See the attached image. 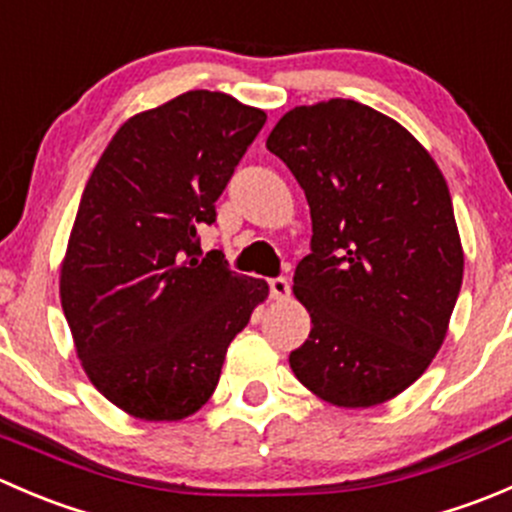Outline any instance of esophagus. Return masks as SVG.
Listing matches in <instances>:
<instances>
[{"mask_svg":"<svg viewBox=\"0 0 512 512\" xmlns=\"http://www.w3.org/2000/svg\"><path fill=\"white\" fill-rule=\"evenodd\" d=\"M270 294H272V299H287L289 297L287 277H275V280H270Z\"/></svg>","mask_w":512,"mask_h":512,"instance_id":"esophagus-1","label":"esophagus"}]
</instances>
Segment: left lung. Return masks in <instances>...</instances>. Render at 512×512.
I'll return each instance as SVG.
<instances>
[{
    "instance_id": "8db88e82",
    "label": "left lung",
    "mask_w": 512,
    "mask_h": 512,
    "mask_svg": "<svg viewBox=\"0 0 512 512\" xmlns=\"http://www.w3.org/2000/svg\"><path fill=\"white\" fill-rule=\"evenodd\" d=\"M312 215L294 297L312 332L299 384L339 409L394 399L428 369L463 282L446 178L401 123L349 98L297 106L267 136Z\"/></svg>"
}]
</instances>
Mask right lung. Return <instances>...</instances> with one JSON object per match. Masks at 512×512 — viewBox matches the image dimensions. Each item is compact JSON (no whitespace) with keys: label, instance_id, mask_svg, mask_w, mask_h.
I'll list each match as a JSON object with an SVG mask.
<instances>
[{"label":"right lung","instance_id":"obj_1","mask_svg":"<svg viewBox=\"0 0 512 512\" xmlns=\"http://www.w3.org/2000/svg\"><path fill=\"white\" fill-rule=\"evenodd\" d=\"M220 91H188L128 118L81 195L59 297L91 384L128 416L180 421L218 386L232 339L270 294L198 227L265 126Z\"/></svg>","mask_w":512,"mask_h":512}]
</instances>
